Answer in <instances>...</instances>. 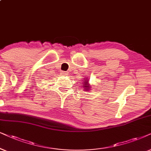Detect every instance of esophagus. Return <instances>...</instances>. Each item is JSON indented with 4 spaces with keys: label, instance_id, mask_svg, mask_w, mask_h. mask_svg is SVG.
<instances>
[{
    "label": "esophagus",
    "instance_id": "34e87169",
    "mask_svg": "<svg viewBox=\"0 0 151 151\" xmlns=\"http://www.w3.org/2000/svg\"><path fill=\"white\" fill-rule=\"evenodd\" d=\"M68 72H65V71H61V75L62 76H67L68 75Z\"/></svg>",
    "mask_w": 151,
    "mask_h": 151
}]
</instances>
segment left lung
Returning a JSON list of instances; mask_svg holds the SVG:
<instances>
[{
  "mask_svg": "<svg viewBox=\"0 0 151 151\" xmlns=\"http://www.w3.org/2000/svg\"><path fill=\"white\" fill-rule=\"evenodd\" d=\"M83 85H82V86H83V89H85L86 90H88L90 89V86L89 84H88V79H85V81H83Z\"/></svg>",
  "mask_w": 151,
  "mask_h": 151,
  "instance_id": "1",
  "label": "left lung"
}]
</instances>
